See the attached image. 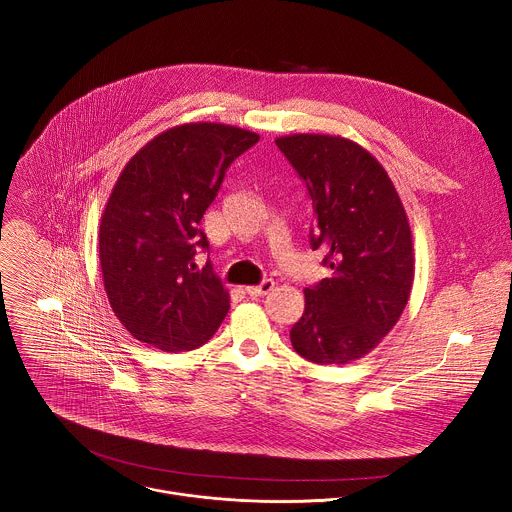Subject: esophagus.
<instances>
[{"label":"esophagus","instance_id":"34e87169","mask_svg":"<svg viewBox=\"0 0 512 512\" xmlns=\"http://www.w3.org/2000/svg\"><path fill=\"white\" fill-rule=\"evenodd\" d=\"M275 287V281L273 279H263L259 285H249V287H245V291L247 294L251 296V298H261V296H265V294H269V291Z\"/></svg>","mask_w":512,"mask_h":512}]
</instances>
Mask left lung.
I'll return each instance as SVG.
<instances>
[{
	"mask_svg": "<svg viewBox=\"0 0 512 512\" xmlns=\"http://www.w3.org/2000/svg\"><path fill=\"white\" fill-rule=\"evenodd\" d=\"M275 143L312 198L310 247L326 253L322 265L332 271L304 289L291 344L316 364L356 360L389 334L411 294L403 204L383 166L350 139L300 133Z\"/></svg>",
	"mask_w": 512,
	"mask_h": 512,
	"instance_id": "left-lung-1",
	"label": "left lung"
}]
</instances>
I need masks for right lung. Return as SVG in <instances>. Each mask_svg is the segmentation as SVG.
<instances>
[{"mask_svg":"<svg viewBox=\"0 0 512 512\" xmlns=\"http://www.w3.org/2000/svg\"><path fill=\"white\" fill-rule=\"evenodd\" d=\"M259 135L186 123L154 137L123 168L99 229L107 298L133 338L164 352L202 346L229 312L200 221L231 164Z\"/></svg>","mask_w":512,"mask_h":512,"instance_id":"right-lung-1","label":"right lung"}]
</instances>
